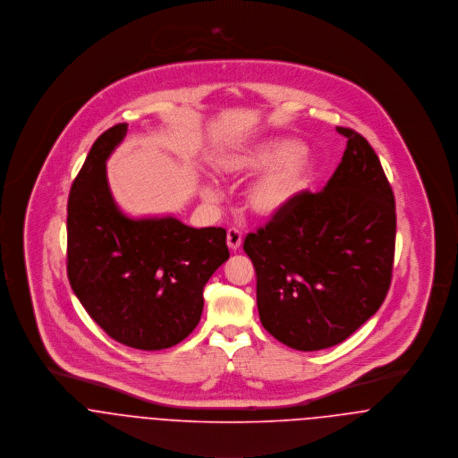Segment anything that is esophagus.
<instances>
[{
    "label": "esophagus",
    "mask_w": 458,
    "mask_h": 458,
    "mask_svg": "<svg viewBox=\"0 0 458 458\" xmlns=\"http://www.w3.org/2000/svg\"><path fill=\"white\" fill-rule=\"evenodd\" d=\"M226 244L232 251H237L242 244V232L239 228H230L226 232Z\"/></svg>",
    "instance_id": "34e87169"
}]
</instances>
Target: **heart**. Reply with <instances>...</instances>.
<instances>
[{
    "instance_id": "b5f03b06",
    "label": "heart",
    "mask_w": 458,
    "mask_h": 458,
    "mask_svg": "<svg viewBox=\"0 0 458 458\" xmlns=\"http://www.w3.org/2000/svg\"><path fill=\"white\" fill-rule=\"evenodd\" d=\"M265 170L246 191V207L259 219H274L299 197L310 174V159L290 140H268L217 161L216 172L225 179H244ZM205 200H214L212 186L202 188Z\"/></svg>"
}]
</instances>
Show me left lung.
Listing matches in <instances>:
<instances>
[{
  "mask_svg": "<svg viewBox=\"0 0 458 458\" xmlns=\"http://www.w3.org/2000/svg\"><path fill=\"white\" fill-rule=\"evenodd\" d=\"M319 193L302 191L248 233L263 328L299 352L346 341L381 307L394 270L395 199L377 154L352 128Z\"/></svg>",
  "mask_w": 458,
  "mask_h": 458,
  "instance_id": "8db88e82",
  "label": "left lung"
}]
</instances>
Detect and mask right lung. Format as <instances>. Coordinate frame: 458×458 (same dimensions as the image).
<instances>
[{
	"mask_svg": "<svg viewBox=\"0 0 458 458\" xmlns=\"http://www.w3.org/2000/svg\"><path fill=\"white\" fill-rule=\"evenodd\" d=\"M126 123L93 144L68 197L66 270L88 314L117 343L156 352L184 341L204 310V286L228 259L225 228L121 212L105 163Z\"/></svg>",
	"mask_w": 458,
	"mask_h": 458,
	"instance_id": "obj_1",
	"label": "right lung"
}]
</instances>
